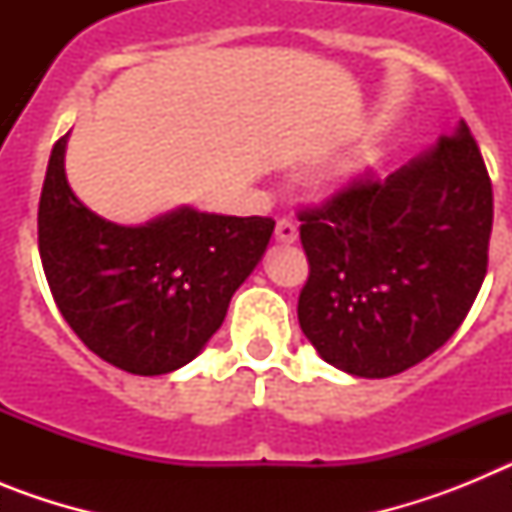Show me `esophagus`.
<instances>
[{"label": "esophagus", "mask_w": 512, "mask_h": 512, "mask_svg": "<svg viewBox=\"0 0 512 512\" xmlns=\"http://www.w3.org/2000/svg\"><path fill=\"white\" fill-rule=\"evenodd\" d=\"M274 235H277L279 243H295L297 241V225L289 223V220H279Z\"/></svg>", "instance_id": "1"}]
</instances>
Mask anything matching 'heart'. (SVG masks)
<instances>
[{
  "mask_svg": "<svg viewBox=\"0 0 512 512\" xmlns=\"http://www.w3.org/2000/svg\"><path fill=\"white\" fill-rule=\"evenodd\" d=\"M366 166H369V164H361V166H356V174H361V171H366Z\"/></svg>",
  "mask_w": 512,
  "mask_h": 512,
  "instance_id": "heart-1",
  "label": "heart"
}]
</instances>
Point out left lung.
<instances>
[{
  "label": "left lung",
  "mask_w": 512,
  "mask_h": 512,
  "mask_svg": "<svg viewBox=\"0 0 512 512\" xmlns=\"http://www.w3.org/2000/svg\"><path fill=\"white\" fill-rule=\"evenodd\" d=\"M307 341L354 377L400 374L456 333L487 274L492 182L461 120L384 182L364 176L302 210Z\"/></svg>",
  "instance_id": "8db88e82"
}]
</instances>
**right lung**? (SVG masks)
<instances>
[{
	"label": "right lung",
	"mask_w": 512,
	"mask_h": 512,
	"mask_svg": "<svg viewBox=\"0 0 512 512\" xmlns=\"http://www.w3.org/2000/svg\"><path fill=\"white\" fill-rule=\"evenodd\" d=\"M56 140L38 207V248L63 320L122 372L156 377L189 364L264 256L271 217L192 207L117 225L71 192Z\"/></svg>",
	"instance_id": "add662e5"
}]
</instances>
